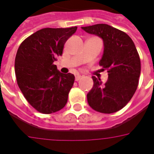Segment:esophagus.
<instances>
[{
    "label": "esophagus",
    "instance_id": "34e87169",
    "mask_svg": "<svg viewBox=\"0 0 154 154\" xmlns=\"http://www.w3.org/2000/svg\"><path fill=\"white\" fill-rule=\"evenodd\" d=\"M82 76H81V75H77V76H76V77H75V80L77 81H79V80H81V79H82Z\"/></svg>",
    "mask_w": 154,
    "mask_h": 154
}]
</instances>
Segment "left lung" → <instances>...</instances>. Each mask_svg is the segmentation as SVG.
Here are the masks:
<instances>
[{"label":"left lung","instance_id":"obj_1","mask_svg":"<svg viewBox=\"0 0 154 154\" xmlns=\"http://www.w3.org/2000/svg\"><path fill=\"white\" fill-rule=\"evenodd\" d=\"M82 28L103 40L100 65L109 72L104 84L92 77L94 85L87 94L89 105L103 113L118 112L131 100L139 83L140 60L135 44L127 34L110 25L99 23Z\"/></svg>","mask_w":154,"mask_h":154}]
</instances>
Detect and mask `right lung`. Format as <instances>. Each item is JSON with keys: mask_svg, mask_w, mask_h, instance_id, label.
<instances>
[{"mask_svg": "<svg viewBox=\"0 0 154 154\" xmlns=\"http://www.w3.org/2000/svg\"><path fill=\"white\" fill-rule=\"evenodd\" d=\"M77 28H42L18 49L14 61L18 86L28 103L42 113L60 111L67 103L75 77L60 72L54 62Z\"/></svg>", "mask_w": 154, "mask_h": 154, "instance_id": "1", "label": "right lung"}]
</instances>
